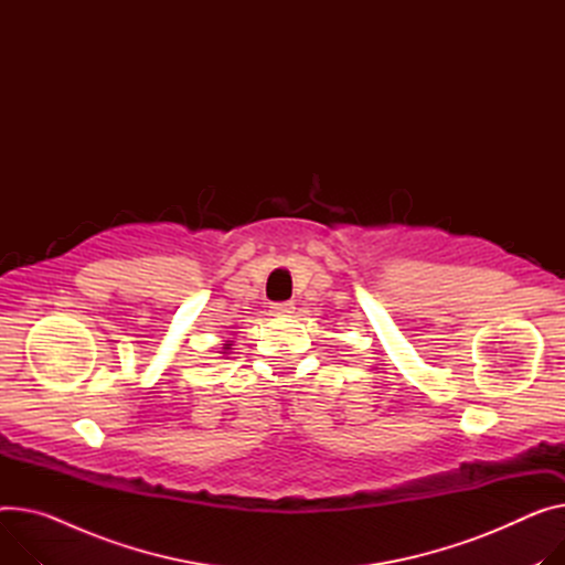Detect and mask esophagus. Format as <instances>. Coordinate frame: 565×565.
I'll return each instance as SVG.
<instances>
[{
    "label": "esophagus",
    "instance_id": "1",
    "mask_svg": "<svg viewBox=\"0 0 565 565\" xmlns=\"http://www.w3.org/2000/svg\"><path fill=\"white\" fill-rule=\"evenodd\" d=\"M294 302L291 300H285V302H274L271 306V315L274 317H289V315H294Z\"/></svg>",
    "mask_w": 565,
    "mask_h": 565
}]
</instances>
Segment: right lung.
<instances>
[{
  "label": "right lung",
  "instance_id": "right-lung-1",
  "mask_svg": "<svg viewBox=\"0 0 565 565\" xmlns=\"http://www.w3.org/2000/svg\"><path fill=\"white\" fill-rule=\"evenodd\" d=\"M226 349H228V345H226Z\"/></svg>",
  "mask_w": 565,
  "mask_h": 565
}]
</instances>
